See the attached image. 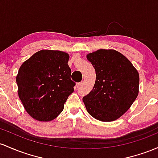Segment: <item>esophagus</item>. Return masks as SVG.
Here are the masks:
<instances>
[{"instance_id": "1", "label": "esophagus", "mask_w": 158, "mask_h": 158, "mask_svg": "<svg viewBox=\"0 0 158 158\" xmlns=\"http://www.w3.org/2000/svg\"><path fill=\"white\" fill-rule=\"evenodd\" d=\"M81 85H82V83H81V82L77 83V84H76V86H77V88H78V87H80V86H81Z\"/></svg>"}]
</instances>
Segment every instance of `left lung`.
<instances>
[{
  "label": "left lung",
  "mask_w": 158,
  "mask_h": 158,
  "mask_svg": "<svg viewBox=\"0 0 158 158\" xmlns=\"http://www.w3.org/2000/svg\"><path fill=\"white\" fill-rule=\"evenodd\" d=\"M86 58L95 69L93 89L83 98L95 119L113 122L125 114L139 93L138 71L126 56L113 49H99Z\"/></svg>",
  "instance_id": "obj_1"
}]
</instances>
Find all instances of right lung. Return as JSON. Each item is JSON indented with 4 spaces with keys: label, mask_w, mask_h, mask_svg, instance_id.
<instances>
[{
    "label": "right lung",
    "mask_w": 158,
    "mask_h": 158,
    "mask_svg": "<svg viewBox=\"0 0 158 158\" xmlns=\"http://www.w3.org/2000/svg\"><path fill=\"white\" fill-rule=\"evenodd\" d=\"M69 55L41 50L22 63L16 76L18 94L27 113L40 122H50L62 113L74 92Z\"/></svg>",
    "instance_id": "right-lung-1"
}]
</instances>
